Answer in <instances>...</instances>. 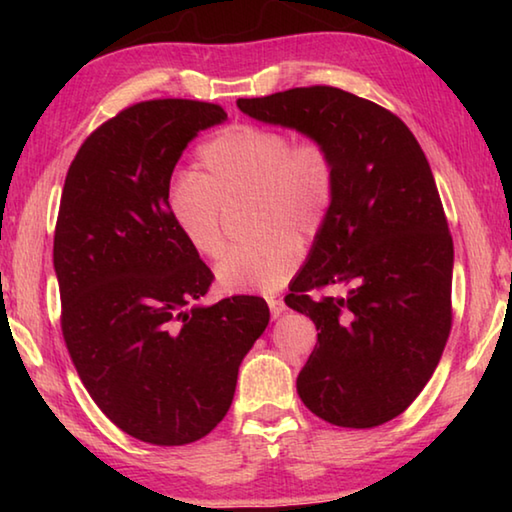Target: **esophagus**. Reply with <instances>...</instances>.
Wrapping results in <instances>:
<instances>
[{
  "label": "esophagus",
  "instance_id": "esophagus-1",
  "mask_svg": "<svg viewBox=\"0 0 512 512\" xmlns=\"http://www.w3.org/2000/svg\"><path fill=\"white\" fill-rule=\"evenodd\" d=\"M268 309H271V316L277 318L280 314H284V309H287V305H284L282 300L271 298V300H268Z\"/></svg>",
  "mask_w": 512,
  "mask_h": 512
}]
</instances>
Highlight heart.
<instances>
[{
    "label": "heart",
    "mask_w": 512,
    "mask_h": 512,
    "mask_svg": "<svg viewBox=\"0 0 512 512\" xmlns=\"http://www.w3.org/2000/svg\"><path fill=\"white\" fill-rule=\"evenodd\" d=\"M201 173H180L169 185V212L198 255L225 250L223 207L250 201L253 244L232 248L216 266L230 293L275 291L296 273L300 241L320 235L334 210L339 162L323 137L300 140L282 128L232 124L198 149Z\"/></svg>",
    "instance_id": "1"
}]
</instances>
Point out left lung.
<instances>
[{"label":"left lung","instance_id":"left-lung-1","mask_svg":"<svg viewBox=\"0 0 512 512\" xmlns=\"http://www.w3.org/2000/svg\"><path fill=\"white\" fill-rule=\"evenodd\" d=\"M237 106L323 137L339 162L334 210L284 298L318 329L296 381L300 400L336 427L397 418L427 386L452 332L454 244L427 155L391 110L332 85Z\"/></svg>","mask_w":512,"mask_h":512}]
</instances>
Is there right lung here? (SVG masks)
Here are the masks:
<instances>
[{
    "label": "right lung",
    "mask_w": 512,
    "mask_h": 512,
    "mask_svg": "<svg viewBox=\"0 0 512 512\" xmlns=\"http://www.w3.org/2000/svg\"><path fill=\"white\" fill-rule=\"evenodd\" d=\"M219 103L151 99L92 131L69 164L54 235L60 329L83 386L128 436L187 445L228 413L268 325L257 296L194 307L214 273L169 212V183Z\"/></svg>",
    "instance_id": "right-lung-1"
}]
</instances>
